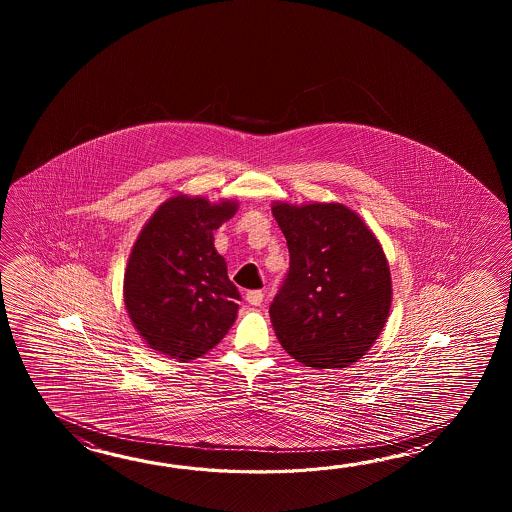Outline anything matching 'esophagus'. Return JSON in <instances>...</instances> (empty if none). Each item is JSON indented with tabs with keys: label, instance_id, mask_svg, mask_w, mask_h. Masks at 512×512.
<instances>
[{
	"label": "esophagus",
	"instance_id": "1",
	"mask_svg": "<svg viewBox=\"0 0 512 512\" xmlns=\"http://www.w3.org/2000/svg\"><path fill=\"white\" fill-rule=\"evenodd\" d=\"M245 298H247V302H249V304L256 307V305H260L261 302H263V293H261V291H249Z\"/></svg>",
	"mask_w": 512,
	"mask_h": 512
}]
</instances>
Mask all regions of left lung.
<instances>
[{"mask_svg": "<svg viewBox=\"0 0 512 512\" xmlns=\"http://www.w3.org/2000/svg\"><path fill=\"white\" fill-rule=\"evenodd\" d=\"M289 247V272L272 300L282 348L309 368H348L381 335L392 307L386 254L342 203H272Z\"/></svg>", "mask_w": 512, "mask_h": 512, "instance_id": "1", "label": "left lung"}]
</instances>
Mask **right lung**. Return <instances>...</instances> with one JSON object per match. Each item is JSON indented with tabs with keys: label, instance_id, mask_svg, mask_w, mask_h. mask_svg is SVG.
Listing matches in <instances>:
<instances>
[{
	"label": "right lung",
	"instance_id": "right-lung-1",
	"mask_svg": "<svg viewBox=\"0 0 512 512\" xmlns=\"http://www.w3.org/2000/svg\"><path fill=\"white\" fill-rule=\"evenodd\" d=\"M238 201L186 194L166 199L142 227L124 272V305L148 348L168 359H199L238 316L240 293L214 247Z\"/></svg>",
	"mask_w": 512,
	"mask_h": 512
}]
</instances>
